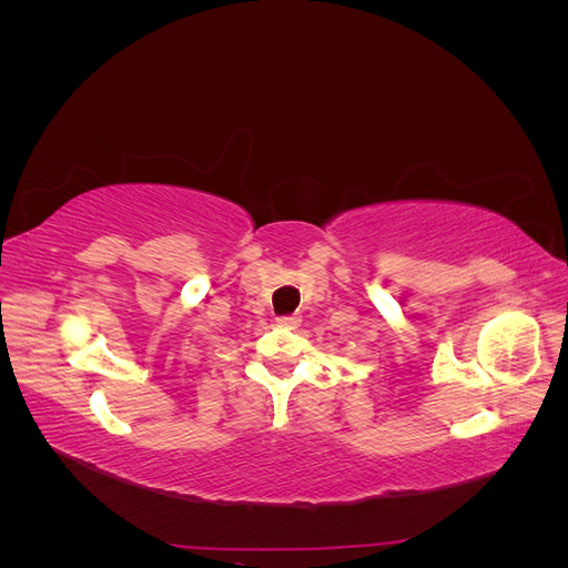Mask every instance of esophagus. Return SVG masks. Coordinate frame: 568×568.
<instances>
[{"label":"esophagus","mask_w":568,"mask_h":568,"mask_svg":"<svg viewBox=\"0 0 568 568\" xmlns=\"http://www.w3.org/2000/svg\"><path fill=\"white\" fill-rule=\"evenodd\" d=\"M277 322L282 326H298L301 324V317L298 315H284V317H277Z\"/></svg>","instance_id":"1"}]
</instances>
